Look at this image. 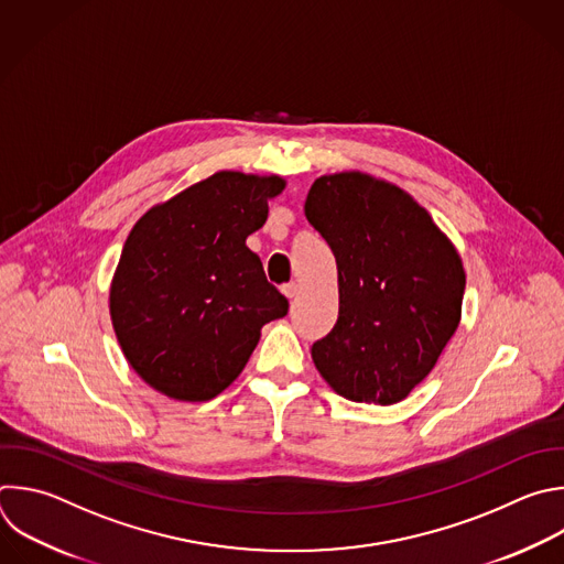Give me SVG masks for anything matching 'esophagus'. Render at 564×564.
<instances>
[{"mask_svg":"<svg viewBox=\"0 0 564 564\" xmlns=\"http://www.w3.org/2000/svg\"><path fill=\"white\" fill-rule=\"evenodd\" d=\"M281 292H283L288 299H294V296L299 294V283H294V281H292V283H285V285L281 288Z\"/></svg>","mask_w":564,"mask_h":564,"instance_id":"34e87169","label":"esophagus"}]
</instances>
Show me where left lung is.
Instances as JSON below:
<instances>
[{
  "mask_svg": "<svg viewBox=\"0 0 564 564\" xmlns=\"http://www.w3.org/2000/svg\"><path fill=\"white\" fill-rule=\"evenodd\" d=\"M305 217L338 270V318L312 345L316 369L347 401H403L460 323L456 248L405 191L362 172L318 176Z\"/></svg>",
  "mask_w": 564,
  "mask_h": 564,
  "instance_id": "obj_1",
  "label": "left lung"
}]
</instances>
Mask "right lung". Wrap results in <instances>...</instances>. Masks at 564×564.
<instances>
[{
	"label": "right lung",
	"mask_w": 564,
	"mask_h": 564,
	"mask_svg": "<svg viewBox=\"0 0 564 564\" xmlns=\"http://www.w3.org/2000/svg\"><path fill=\"white\" fill-rule=\"evenodd\" d=\"M281 176L215 172L150 208L130 230L112 285L117 340L139 377L174 401H210L246 367L288 299L246 246Z\"/></svg>",
	"instance_id": "obj_1"
}]
</instances>
